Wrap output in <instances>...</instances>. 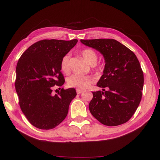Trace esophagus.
Here are the masks:
<instances>
[{"label":"esophagus","instance_id":"obj_1","mask_svg":"<svg viewBox=\"0 0 160 160\" xmlns=\"http://www.w3.org/2000/svg\"><path fill=\"white\" fill-rule=\"evenodd\" d=\"M76 91H77V94H80V93H81L82 92H83V90H81V89H76Z\"/></svg>","mask_w":160,"mask_h":160}]
</instances>
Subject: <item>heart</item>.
<instances>
[{
  "mask_svg": "<svg viewBox=\"0 0 160 160\" xmlns=\"http://www.w3.org/2000/svg\"><path fill=\"white\" fill-rule=\"evenodd\" d=\"M81 55L84 59L90 65H94L97 59L96 52L92 49H85L81 51ZM70 54L65 55L61 61V69L62 72L68 73L70 71L69 66ZM94 79L93 77L89 76H84L79 74H74L70 76L67 79V85L70 88H75L79 89H84L88 88V87L93 83Z\"/></svg>",
  "mask_w": 160,
  "mask_h": 160,
  "instance_id": "heart-1",
  "label": "heart"
}]
</instances>
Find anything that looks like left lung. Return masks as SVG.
<instances>
[{
  "label": "left lung",
  "instance_id": "8db88e82",
  "mask_svg": "<svg viewBox=\"0 0 160 160\" xmlns=\"http://www.w3.org/2000/svg\"><path fill=\"white\" fill-rule=\"evenodd\" d=\"M81 42L99 51L105 62L103 74L97 84L103 91L92 92L93 97L89 104L91 113L108 126L126 123L142 97L143 72L136 55L115 39H81Z\"/></svg>",
  "mask_w": 160,
  "mask_h": 160
}]
</instances>
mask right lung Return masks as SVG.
Listing matches in <instances>:
<instances>
[{"mask_svg":"<svg viewBox=\"0 0 160 160\" xmlns=\"http://www.w3.org/2000/svg\"><path fill=\"white\" fill-rule=\"evenodd\" d=\"M77 41L41 40L28 47L18 59L15 89L22 113L33 126L53 129L68 113L71 101L77 95L75 89L62 88L52 95V89L64 84L61 61Z\"/></svg>","mask_w":160,"mask_h":160,"instance_id":"add662e5","label":"right lung"}]
</instances>
